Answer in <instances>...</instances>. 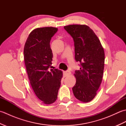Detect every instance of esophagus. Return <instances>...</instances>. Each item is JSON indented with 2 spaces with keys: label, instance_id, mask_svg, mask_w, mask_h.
Listing matches in <instances>:
<instances>
[{
  "label": "esophagus",
  "instance_id": "1",
  "mask_svg": "<svg viewBox=\"0 0 126 126\" xmlns=\"http://www.w3.org/2000/svg\"><path fill=\"white\" fill-rule=\"evenodd\" d=\"M70 71H69V70H66L64 72V75L65 76H69V75H70Z\"/></svg>",
  "mask_w": 126,
  "mask_h": 126
}]
</instances>
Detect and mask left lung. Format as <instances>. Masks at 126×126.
<instances>
[{
  "label": "left lung",
  "mask_w": 126,
  "mask_h": 126,
  "mask_svg": "<svg viewBox=\"0 0 126 126\" xmlns=\"http://www.w3.org/2000/svg\"><path fill=\"white\" fill-rule=\"evenodd\" d=\"M64 28L73 38L75 58L81 67L75 72L74 95L80 101L88 102L95 97L102 82L105 58L103 48L89 26L70 25Z\"/></svg>",
  "instance_id": "8db88e82"
}]
</instances>
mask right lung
Masks as SVG:
<instances>
[{
  "label": "right lung",
  "mask_w": 126,
  "mask_h": 126,
  "mask_svg": "<svg viewBox=\"0 0 126 126\" xmlns=\"http://www.w3.org/2000/svg\"><path fill=\"white\" fill-rule=\"evenodd\" d=\"M58 29H34L29 35L24 49V58L31 85L40 100L46 104L56 100L62 71L51 68L53 54L50 42Z\"/></svg>",
  "instance_id": "add662e5"
}]
</instances>
